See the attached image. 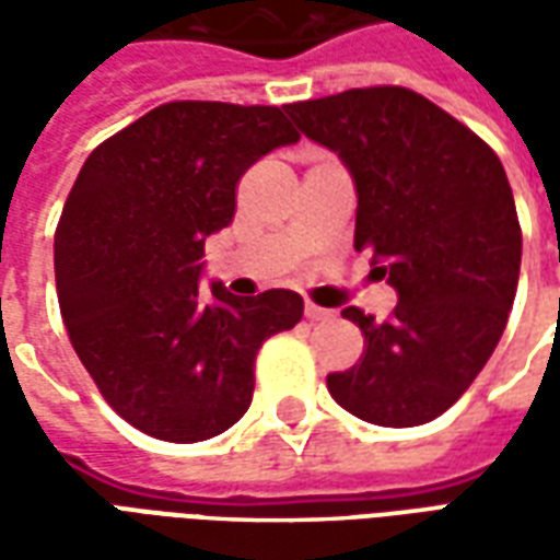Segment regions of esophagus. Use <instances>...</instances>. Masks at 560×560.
Here are the masks:
<instances>
[{"instance_id": "34e87169", "label": "esophagus", "mask_w": 560, "mask_h": 560, "mask_svg": "<svg viewBox=\"0 0 560 560\" xmlns=\"http://www.w3.org/2000/svg\"><path fill=\"white\" fill-rule=\"evenodd\" d=\"M305 317H308V320H329L332 312H329V308H320V305L315 303H305Z\"/></svg>"}]
</instances>
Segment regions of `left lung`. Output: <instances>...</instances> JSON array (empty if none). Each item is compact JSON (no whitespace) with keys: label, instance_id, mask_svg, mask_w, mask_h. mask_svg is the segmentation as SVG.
Returning a JSON list of instances; mask_svg holds the SVG:
<instances>
[{"label":"left lung","instance_id":"left-lung-1","mask_svg":"<svg viewBox=\"0 0 560 560\" xmlns=\"http://www.w3.org/2000/svg\"><path fill=\"white\" fill-rule=\"evenodd\" d=\"M305 138L339 152L357 185L353 248L399 293L387 320L348 305L360 363L329 396L375 425L441 417L501 341L522 264V228L501 159L468 126L405 86L284 104Z\"/></svg>","mask_w":560,"mask_h":560}]
</instances>
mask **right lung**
I'll list each match as a JSON object with an SVG mask.
<instances>
[{
  "mask_svg": "<svg viewBox=\"0 0 560 560\" xmlns=\"http://www.w3.org/2000/svg\"><path fill=\"white\" fill-rule=\"evenodd\" d=\"M296 140L284 107L171 102L80 167L54 240L59 312L104 401L143 434L195 444L228 432L252 405L260 345L300 324V293L197 284L240 176Z\"/></svg>",
  "mask_w": 560,
  "mask_h": 560,
  "instance_id": "obj_1",
  "label": "right lung"
}]
</instances>
